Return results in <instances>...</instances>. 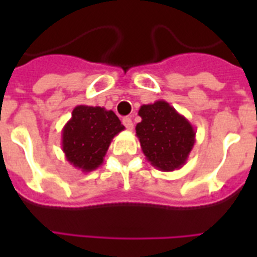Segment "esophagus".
Here are the masks:
<instances>
[{
  "label": "esophagus",
  "instance_id": "1",
  "mask_svg": "<svg viewBox=\"0 0 257 257\" xmlns=\"http://www.w3.org/2000/svg\"><path fill=\"white\" fill-rule=\"evenodd\" d=\"M122 123L124 124V127H126L127 130H133V128H134L133 119H131L130 117H124L123 119H122Z\"/></svg>",
  "mask_w": 257,
  "mask_h": 257
}]
</instances>
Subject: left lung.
Here are the masks:
<instances>
[{
    "mask_svg": "<svg viewBox=\"0 0 257 257\" xmlns=\"http://www.w3.org/2000/svg\"><path fill=\"white\" fill-rule=\"evenodd\" d=\"M139 115L136 136L148 162L166 172L181 169L196 143L194 127L165 100L142 105Z\"/></svg>",
    "mask_w": 257,
    "mask_h": 257,
    "instance_id": "left-lung-1",
    "label": "left lung"
}]
</instances>
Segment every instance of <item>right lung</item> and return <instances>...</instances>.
<instances>
[{
	"instance_id": "right-lung-1",
	"label": "right lung",
	"mask_w": 257,
	"mask_h": 257,
	"mask_svg": "<svg viewBox=\"0 0 257 257\" xmlns=\"http://www.w3.org/2000/svg\"><path fill=\"white\" fill-rule=\"evenodd\" d=\"M124 130L113 110L101 106L77 105L61 131V148L68 162L82 172L103 163L115 135Z\"/></svg>"
}]
</instances>
